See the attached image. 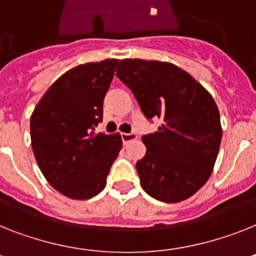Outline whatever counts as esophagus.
<instances>
[{
	"label": "esophagus",
	"instance_id": "esophagus-1",
	"mask_svg": "<svg viewBox=\"0 0 256 256\" xmlns=\"http://www.w3.org/2000/svg\"><path fill=\"white\" fill-rule=\"evenodd\" d=\"M121 138L122 142H124V144H128V142L136 139V134H135V132H122Z\"/></svg>",
	"mask_w": 256,
	"mask_h": 256
}]
</instances>
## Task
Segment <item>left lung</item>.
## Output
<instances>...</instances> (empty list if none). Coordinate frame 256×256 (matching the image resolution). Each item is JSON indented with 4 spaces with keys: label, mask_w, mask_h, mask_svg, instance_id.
Wrapping results in <instances>:
<instances>
[{
    "label": "left lung",
    "mask_w": 256,
    "mask_h": 256,
    "mask_svg": "<svg viewBox=\"0 0 256 256\" xmlns=\"http://www.w3.org/2000/svg\"><path fill=\"white\" fill-rule=\"evenodd\" d=\"M117 78L134 94L147 120L161 126L142 136L147 147L135 168L152 198L177 203L207 182L220 148V113L214 98L173 64L122 60Z\"/></svg>",
    "instance_id": "1"
}]
</instances>
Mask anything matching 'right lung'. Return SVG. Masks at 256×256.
I'll return each instance as SVG.
<instances>
[{"mask_svg": "<svg viewBox=\"0 0 256 256\" xmlns=\"http://www.w3.org/2000/svg\"><path fill=\"white\" fill-rule=\"evenodd\" d=\"M118 60L84 64L60 76L31 116V144L46 181L72 199H90L106 184L121 135L96 134Z\"/></svg>", "mask_w": 256, "mask_h": 256, "instance_id": "obj_1", "label": "right lung"}]
</instances>
